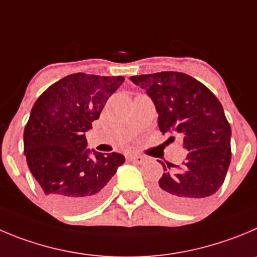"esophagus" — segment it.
Listing matches in <instances>:
<instances>
[{"mask_svg":"<svg viewBox=\"0 0 257 257\" xmlns=\"http://www.w3.org/2000/svg\"><path fill=\"white\" fill-rule=\"evenodd\" d=\"M129 160H131L132 162H134V164L141 165V164H143V162H145L146 157H145V156H142V155H138V153H133V155L129 156Z\"/></svg>","mask_w":257,"mask_h":257,"instance_id":"esophagus-1","label":"esophagus"}]
</instances>
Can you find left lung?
<instances>
[{"label": "left lung", "mask_w": 257, "mask_h": 257, "mask_svg": "<svg viewBox=\"0 0 257 257\" xmlns=\"http://www.w3.org/2000/svg\"><path fill=\"white\" fill-rule=\"evenodd\" d=\"M131 81L155 104L160 131L179 134L189 151L176 172L161 162L165 172L153 188L156 200L176 212L195 209L222 186L231 162V126L222 104L209 88L181 72L141 74Z\"/></svg>", "instance_id": "8db88e82"}]
</instances>
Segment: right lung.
Returning <instances> with one entry per match:
<instances>
[{"instance_id": "right-lung-1", "label": "right lung", "mask_w": 257, "mask_h": 257, "mask_svg": "<svg viewBox=\"0 0 257 257\" xmlns=\"http://www.w3.org/2000/svg\"><path fill=\"white\" fill-rule=\"evenodd\" d=\"M123 82L121 76L69 74L48 87L31 109L24 131L28 166L47 198L64 212L99 205L125 161L120 153L87 150L85 138Z\"/></svg>"}]
</instances>
